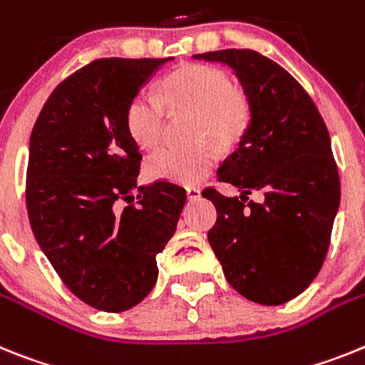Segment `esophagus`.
Wrapping results in <instances>:
<instances>
[{"label": "esophagus", "mask_w": 365, "mask_h": 365, "mask_svg": "<svg viewBox=\"0 0 365 365\" xmlns=\"http://www.w3.org/2000/svg\"><path fill=\"white\" fill-rule=\"evenodd\" d=\"M202 196V191L198 187H187V198L189 200H198Z\"/></svg>", "instance_id": "obj_1"}]
</instances>
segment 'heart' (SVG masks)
I'll return each instance as SVG.
<instances>
[{"label":"heart","instance_id":"heart-1","mask_svg":"<svg viewBox=\"0 0 365 365\" xmlns=\"http://www.w3.org/2000/svg\"><path fill=\"white\" fill-rule=\"evenodd\" d=\"M161 97L138 91L126 108V128L135 143L152 148L160 143L165 125V104L173 110H196L189 147L158 148L147 160V174L154 180L195 185L205 178L217 161V150L205 138L227 147L237 143L252 121L248 95L231 84L222 69L191 64L176 69L161 82Z\"/></svg>","mask_w":365,"mask_h":365}]
</instances>
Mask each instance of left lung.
<instances>
[{
  "mask_svg": "<svg viewBox=\"0 0 365 365\" xmlns=\"http://www.w3.org/2000/svg\"><path fill=\"white\" fill-rule=\"evenodd\" d=\"M233 69L252 104V121L218 180L240 191L227 198L202 195L217 207L207 239L227 283L259 305H283L299 296L327 255L340 205V176L329 130L299 82L252 49L192 55ZM253 190L259 205L243 202Z\"/></svg>",
  "mask_w": 365,
  "mask_h": 365,
  "instance_id": "left-lung-1",
  "label": "left lung"
}]
</instances>
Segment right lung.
Instances as JSON below:
<instances>
[{"mask_svg": "<svg viewBox=\"0 0 365 365\" xmlns=\"http://www.w3.org/2000/svg\"><path fill=\"white\" fill-rule=\"evenodd\" d=\"M169 60H93L55 88L31 134L25 202L36 242L66 287L104 312L150 294L185 204L170 182L138 185L141 152L126 128L130 99Z\"/></svg>", "mask_w": 365, "mask_h": 365, "instance_id": "1", "label": "right lung"}]
</instances>
